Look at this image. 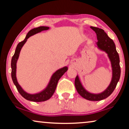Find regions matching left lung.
Masks as SVG:
<instances>
[{
	"label": "left lung",
	"mask_w": 129,
	"mask_h": 129,
	"mask_svg": "<svg viewBox=\"0 0 129 129\" xmlns=\"http://www.w3.org/2000/svg\"><path fill=\"white\" fill-rule=\"evenodd\" d=\"M90 28L95 31L97 35L98 42L96 45L100 50L105 51L108 54L112 67V79L108 87L103 92L99 94H93L88 92L84 89L81 83L78 76L75 79V84L77 92L81 96L90 101H99L107 98L113 93L117 86L120 77V59L118 53L116 49V46L112 39L107 36L106 33L103 29L91 26Z\"/></svg>",
	"instance_id": "left-lung-1"
}]
</instances>
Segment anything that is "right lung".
<instances>
[{"label":"right lung","instance_id":"add662e5","mask_svg":"<svg viewBox=\"0 0 129 129\" xmlns=\"http://www.w3.org/2000/svg\"><path fill=\"white\" fill-rule=\"evenodd\" d=\"M49 29V27H46V26H40V27L34 28V29H31L30 30L29 32L27 33V35H26L25 39L22 42H20L17 45L16 49L15 54L13 56L12 58L11 61V68H12V79L13 80V83L16 87L17 90L19 92V93L22 95V97L25 99L27 100H30V101L32 102H44L46 100H48L50 99L51 97L53 96V93L55 91L56 86H57L58 81L60 79V78L62 76L65 72L68 70V67H64V68L60 69L58 70H57L53 75H52L51 79L49 82V83L46 87V88L41 92L36 93V94H29V93H26L24 91L21 86L19 85L18 82L17 81L16 76V63L18 59L19 53L21 50V49L24 45V44L26 43L27 41V39L29 37H30L32 35H34L36 33H39L40 31L43 30H46Z\"/></svg>","mask_w":129,"mask_h":129}]
</instances>
